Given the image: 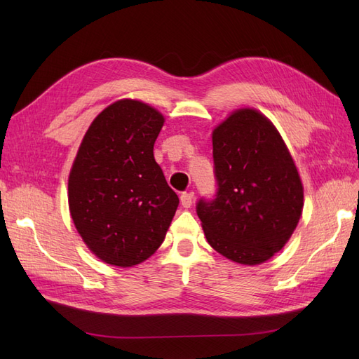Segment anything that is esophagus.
Listing matches in <instances>:
<instances>
[{"label": "esophagus", "mask_w": 359, "mask_h": 359, "mask_svg": "<svg viewBox=\"0 0 359 359\" xmlns=\"http://www.w3.org/2000/svg\"><path fill=\"white\" fill-rule=\"evenodd\" d=\"M193 198H194V193L190 191V193H182L181 194V205L184 206V208H190L191 203H193Z\"/></svg>", "instance_id": "34e87169"}]
</instances>
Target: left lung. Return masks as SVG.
<instances>
[{"label":"left lung","mask_w":359,"mask_h":359,"mask_svg":"<svg viewBox=\"0 0 359 359\" xmlns=\"http://www.w3.org/2000/svg\"><path fill=\"white\" fill-rule=\"evenodd\" d=\"M219 190L201 201L198 215L208 244L240 265L278 253L297 229L304 187L277 127L255 107L235 109L212 130Z\"/></svg>","instance_id":"8db88e82"}]
</instances>
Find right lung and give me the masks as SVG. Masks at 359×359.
<instances>
[{
  "label": "right lung",
  "instance_id": "obj_1",
  "mask_svg": "<svg viewBox=\"0 0 359 359\" xmlns=\"http://www.w3.org/2000/svg\"><path fill=\"white\" fill-rule=\"evenodd\" d=\"M165 124L156 107L121 99L97 115L69 173L76 231L102 262L128 268L165 241L180 199L154 158Z\"/></svg>",
  "mask_w": 359,
  "mask_h": 359
}]
</instances>
